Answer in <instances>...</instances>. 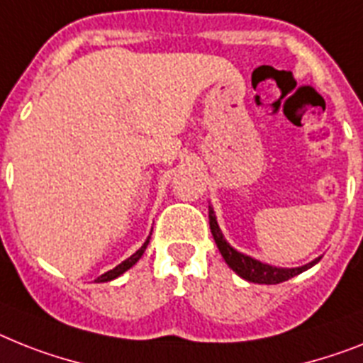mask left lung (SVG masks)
<instances>
[{"label": "left lung", "mask_w": 363, "mask_h": 363, "mask_svg": "<svg viewBox=\"0 0 363 363\" xmlns=\"http://www.w3.org/2000/svg\"><path fill=\"white\" fill-rule=\"evenodd\" d=\"M209 228H211V233H213V239L217 242L218 250L223 254L224 262L228 263V267L232 271H235L241 278L248 280V282L254 284H280L286 282L289 278L296 277V274H301L306 269L313 267L317 262H319V257L313 259V262L306 263V265H302V267H295V269H282V267H272V265H267V263H262L254 259V257L247 256V254L238 252L235 248L230 247V242L224 239L223 232L218 228L217 218H215L213 209L209 208Z\"/></svg>", "instance_id": "obj_1"}]
</instances>
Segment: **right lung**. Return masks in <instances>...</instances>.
<instances>
[{"label":"right lung","mask_w":363,"mask_h":363,"mask_svg":"<svg viewBox=\"0 0 363 363\" xmlns=\"http://www.w3.org/2000/svg\"><path fill=\"white\" fill-rule=\"evenodd\" d=\"M148 242H150V235H148V239H146V241H145V245H143V247H140L139 250H137V252L133 254V256H130V257H128V259H124V262H122L121 265H116L115 269H111V271H107L106 274H101V277L98 278L96 282H111V280H115V278H118V277H121V274H124V272L128 271V269L133 267L135 263L139 262L140 256L145 254L146 247H148Z\"/></svg>","instance_id":"right-lung-1"}]
</instances>
